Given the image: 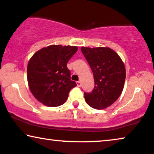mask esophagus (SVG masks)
<instances>
[{"mask_svg": "<svg viewBox=\"0 0 154 154\" xmlns=\"http://www.w3.org/2000/svg\"><path fill=\"white\" fill-rule=\"evenodd\" d=\"M77 86H78V87H81V85H82V82H81L80 81L77 82Z\"/></svg>", "mask_w": 154, "mask_h": 154, "instance_id": "obj_1", "label": "esophagus"}]
</instances>
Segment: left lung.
<instances>
[{
  "mask_svg": "<svg viewBox=\"0 0 154 154\" xmlns=\"http://www.w3.org/2000/svg\"><path fill=\"white\" fill-rule=\"evenodd\" d=\"M94 78V88L85 92V98L91 107L104 109L111 106L123 90L126 72L121 58L113 50L105 47H82Z\"/></svg>",
  "mask_w": 154,
  "mask_h": 154,
  "instance_id": "obj_1",
  "label": "left lung"
}]
</instances>
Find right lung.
Here are the masks:
<instances>
[{"mask_svg": "<svg viewBox=\"0 0 154 154\" xmlns=\"http://www.w3.org/2000/svg\"><path fill=\"white\" fill-rule=\"evenodd\" d=\"M77 51V46L52 45L34 54L27 65L31 92L45 106L56 107L66 101L69 92L77 86L70 79L67 63Z\"/></svg>", "mask_w": 154, "mask_h": 154, "instance_id": "obj_1", "label": "right lung"}]
</instances>
